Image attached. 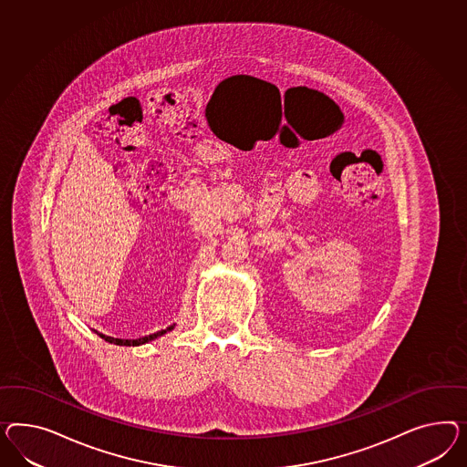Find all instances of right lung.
Segmentation results:
<instances>
[{
	"label": "right lung",
	"mask_w": 467,
	"mask_h": 467,
	"mask_svg": "<svg viewBox=\"0 0 467 467\" xmlns=\"http://www.w3.org/2000/svg\"><path fill=\"white\" fill-rule=\"evenodd\" d=\"M163 333H166V329H164V331H160V333L150 335V337L136 338V340H122V338H112V337H105V335H101L100 333V338H103L105 341H109V343H114V345H124V347H139V345H144V343H148V341L158 338V337H160V335H163Z\"/></svg>",
	"instance_id": "right-lung-1"
}]
</instances>
